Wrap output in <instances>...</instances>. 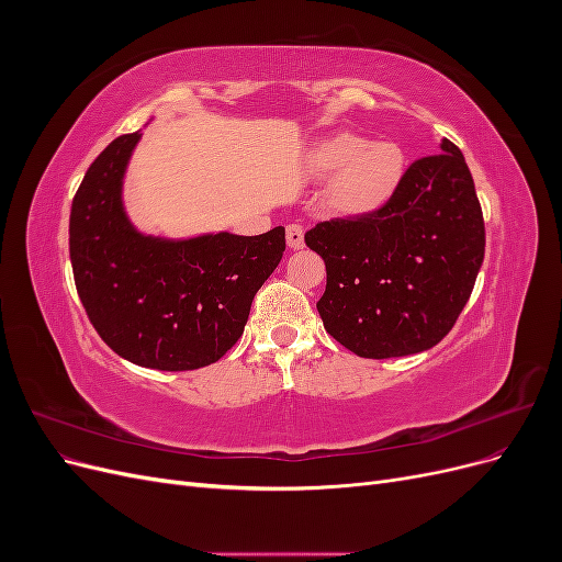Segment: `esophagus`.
Returning <instances> with one entry per match:
<instances>
[{
	"instance_id": "obj_1",
	"label": "esophagus",
	"mask_w": 562,
	"mask_h": 562,
	"mask_svg": "<svg viewBox=\"0 0 562 562\" xmlns=\"http://www.w3.org/2000/svg\"><path fill=\"white\" fill-rule=\"evenodd\" d=\"M285 241L291 248H302L304 246V229L300 225H288L285 227Z\"/></svg>"
}]
</instances>
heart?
<instances>
[{"label":"heart","mask_w":562,"mask_h":562,"mask_svg":"<svg viewBox=\"0 0 562 562\" xmlns=\"http://www.w3.org/2000/svg\"><path fill=\"white\" fill-rule=\"evenodd\" d=\"M307 168L316 178L339 173L330 190V209L337 215L366 217L384 209L398 192L405 157L394 143H368L353 133H335L310 151Z\"/></svg>","instance_id":"obj_1"}]
</instances>
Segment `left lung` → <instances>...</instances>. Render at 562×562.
<instances>
[{
  "label": "left lung",
  "instance_id": "obj_1",
  "mask_svg": "<svg viewBox=\"0 0 562 562\" xmlns=\"http://www.w3.org/2000/svg\"><path fill=\"white\" fill-rule=\"evenodd\" d=\"M440 147L407 166L378 213L304 234L326 262L323 328L361 359L436 347L471 297L485 255L483 211L462 151L450 140Z\"/></svg>",
  "mask_w": 562,
  "mask_h": 562
}]
</instances>
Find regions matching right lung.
<instances>
[{
  "label": "right lung",
  "mask_w": 562,
  "mask_h": 562,
  "mask_svg": "<svg viewBox=\"0 0 562 562\" xmlns=\"http://www.w3.org/2000/svg\"><path fill=\"white\" fill-rule=\"evenodd\" d=\"M140 133L114 138L89 166L70 211L79 300L103 342L155 370L211 366L236 345L250 302L285 250V229L161 241L131 227L122 178Z\"/></svg>",
  "instance_id": "obj_1"
}]
</instances>
